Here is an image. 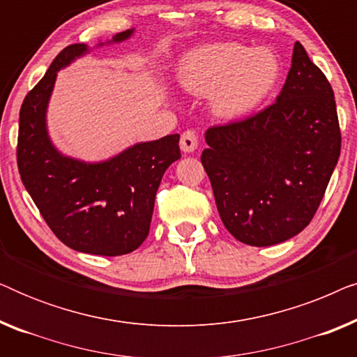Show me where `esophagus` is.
Masks as SVG:
<instances>
[{
    "instance_id": "34e87169",
    "label": "esophagus",
    "mask_w": 357,
    "mask_h": 357,
    "mask_svg": "<svg viewBox=\"0 0 357 357\" xmlns=\"http://www.w3.org/2000/svg\"><path fill=\"white\" fill-rule=\"evenodd\" d=\"M198 146V136L193 130H187L182 133V138H180V148H182L183 153H193Z\"/></svg>"
}]
</instances>
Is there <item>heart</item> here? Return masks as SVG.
Returning <instances> with one entry per match:
<instances>
[{"label": "heart", "mask_w": 357, "mask_h": 357, "mask_svg": "<svg viewBox=\"0 0 357 357\" xmlns=\"http://www.w3.org/2000/svg\"><path fill=\"white\" fill-rule=\"evenodd\" d=\"M280 77V61L268 48L236 42L208 43L188 52L178 79L192 94L211 96L222 116H241L266 99Z\"/></svg>", "instance_id": "1"}]
</instances>
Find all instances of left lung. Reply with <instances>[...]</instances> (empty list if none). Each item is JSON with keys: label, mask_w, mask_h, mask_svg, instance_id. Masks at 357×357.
<instances>
[{"label": "left lung", "mask_w": 357, "mask_h": 357, "mask_svg": "<svg viewBox=\"0 0 357 357\" xmlns=\"http://www.w3.org/2000/svg\"><path fill=\"white\" fill-rule=\"evenodd\" d=\"M202 154L222 224L237 241L275 245L309 226L338 162L333 89L296 42L275 104L211 126Z\"/></svg>", "instance_id": "obj_1"}]
</instances>
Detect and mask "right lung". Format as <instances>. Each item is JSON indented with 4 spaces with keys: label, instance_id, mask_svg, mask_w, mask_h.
I'll return each mask as SVG.
<instances>
[{
    "label": "right lung",
    "instance_id": "obj_1",
    "mask_svg": "<svg viewBox=\"0 0 357 357\" xmlns=\"http://www.w3.org/2000/svg\"><path fill=\"white\" fill-rule=\"evenodd\" d=\"M131 33L133 29L120 32L107 43L123 42ZM87 52L86 43L66 47L26 96L19 114L17 167L42 218L65 245L116 257L136 250L148 237L160 178L180 159V135L133 144L102 162L61 154L48 136V100L58 71Z\"/></svg>",
    "mask_w": 357,
    "mask_h": 357
}]
</instances>
